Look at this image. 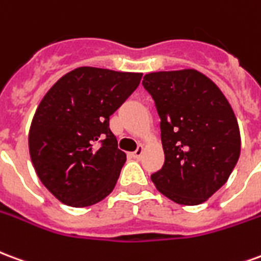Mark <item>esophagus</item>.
<instances>
[{
  "label": "esophagus",
  "mask_w": 261,
  "mask_h": 261,
  "mask_svg": "<svg viewBox=\"0 0 261 261\" xmlns=\"http://www.w3.org/2000/svg\"><path fill=\"white\" fill-rule=\"evenodd\" d=\"M142 152H144V145H138V148H137V151H134V152L131 153V155H133V158L140 159V158H141Z\"/></svg>",
  "instance_id": "34e87169"
}]
</instances>
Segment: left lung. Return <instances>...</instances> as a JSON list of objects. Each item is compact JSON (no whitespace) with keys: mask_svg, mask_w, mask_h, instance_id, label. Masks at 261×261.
Returning a JSON list of instances; mask_svg holds the SVG:
<instances>
[{"mask_svg":"<svg viewBox=\"0 0 261 261\" xmlns=\"http://www.w3.org/2000/svg\"><path fill=\"white\" fill-rule=\"evenodd\" d=\"M152 96L165 152L155 187L176 204L197 205L224 186L241 155V133L228 99L193 68L149 72L142 81Z\"/></svg>","mask_w":261,"mask_h":261,"instance_id":"1","label":"left lung"}]
</instances>
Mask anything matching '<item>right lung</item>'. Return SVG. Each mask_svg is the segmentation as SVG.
Here are the masks:
<instances>
[{
	"mask_svg": "<svg viewBox=\"0 0 261 261\" xmlns=\"http://www.w3.org/2000/svg\"><path fill=\"white\" fill-rule=\"evenodd\" d=\"M141 78V72L80 67L44 95L32 120L29 152L39 179L57 200L89 207L112 193L127 156L117 148L109 117Z\"/></svg>",
	"mask_w": 261,
	"mask_h": 261,
	"instance_id": "add662e5",
	"label": "right lung"
}]
</instances>
